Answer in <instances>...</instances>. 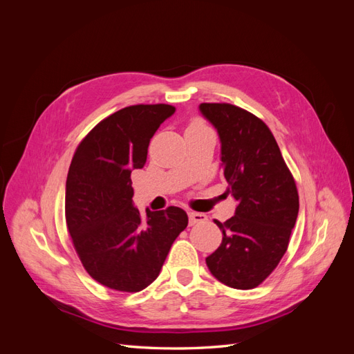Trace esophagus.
<instances>
[{
  "label": "esophagus",
  "instance_id": "esophagus-1",
  "mask_svg": "<svg viewBox=\"0 0 354 354\" xmlns=\"http://www.w3.org/2000/svg\"><path fill=\"white\" fill-rule=\"evenodd\" d=\"M207 220H208V217L205 216V214L195 212V211L189 212V224H190V226H195V224H199V223H205Z\"/></svg>",
  "mask_w": 354,
  "mask_h": 354
}]
</instances>
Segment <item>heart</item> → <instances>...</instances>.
Returning <instances> with one entry per match:
<instances>
[{"label":"heart","instance_id":"heart-1","mask_svg":"<svg viewBox=\"0 0 354 354\" xmlns=\"http://www.w3.org/2000/svg\"><path fill=\"white\" fill-rule=\"evenodd\" d=\"M199 128H207V127L203 125L202 122H199V121H194V122L189 125L187 130H199Z\"/></svg>","mask_w":354,"mask_h":354}]
</instances>
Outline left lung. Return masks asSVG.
<instances>
[{"mask_svg":"<svg viewBox=\"0 0 354 354\" xmlns=\"http://www.w3.org/2000/svg\"><path fill=\"white\" fill-rule=\"evenodd\" d=\"M221 143L226 194L238 201L205 261L212 276L236 289L259 286L279 264L298 216V192L272 131L260 118L229 103H201Z\"/></svg>","mask_w":354,"mask_h":354,"instance_id":"8db88e82","label":"left lung"}]
</instances>
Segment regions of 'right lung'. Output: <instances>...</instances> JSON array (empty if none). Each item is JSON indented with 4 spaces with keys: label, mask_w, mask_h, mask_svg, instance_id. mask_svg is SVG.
Here are the masks:
<instances>
[{
    "label": "right lung",
    "mask_w": 354,
    "mask_h": 354,
    "mask_svg": "<svg viewBox=\"0 0 354 354\" xmlns=\"http://www.w3.org/2000/svg\"><path fill=\"white\" fill-rule=\"evenodd\" d=\"M176 112L171 104H136L104 118L75 151L66 178V226L84 269L115 291L138 292L162 269L187 226L178 207L133 205V169L146 164L149 142Z\"/></svg>",
    "instance_id": "1"
}]
</instances>
